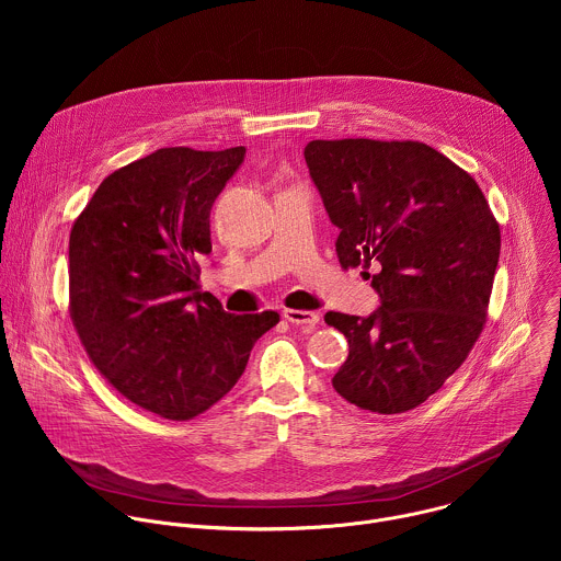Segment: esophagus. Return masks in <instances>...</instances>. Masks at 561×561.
Wrapping results in <instances>:
<instances>
[{
  "label": "esophagus",
  "mask_w": 561,
  "mask_h": 561,
  "mask_svg": "<svg viewBox=\"0 0 561 561\" xmlns=\"http://www.w3.org/2000/svg\"><path fill=\"white\" fill-rule=\"evenodd\" d=\"M284 319L295 327H314L319 322V314L314 310H295V308H286L284 310Z\"/></svg>",
  "instance_id": "esophagus-1"
}]
</instances>
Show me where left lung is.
Returning a JSON list of instances; mask_svg holds the SVG:
<instances>
[{
    "label": "left lung",
    "instance_id": "obj_1",
    "mask_svg": "<svg viewBox=\"0 0 561 561\" xmlns=\"http://www.w3.org/2000/svg\"><path fill=\"white\" fill-rule=\"evenodd\" d=\"M310 178L340 228L342 268L377 266L381 306L327 312L348 340L333 377L346 402L379 415L420 407L484 331L502 234L477 182L422 141L312 139Z\"/></svg>",
    "mask_w": 561,
    "mask_h": 561
}]
</instances>
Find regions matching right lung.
Masks as SVG:
<instances>
[{
	"label": "right lung",
	"mask_w": 561,
	"mask_h": 561,
	"mask_svg": "<svg viewBox=\"0 0 561 561\" xmlns=\"http://www.w3.org/2000/svg\"><path fill=\"white\" fill-rule=\"evenodd\" d=\"M247 148H159L111 173L70 228V319L135 407L186 422L242 377L275 310L232 314L199 290L210 208Z\"/></svg>",
	"instance_id": "right-lung-1"
}]
</instances>
